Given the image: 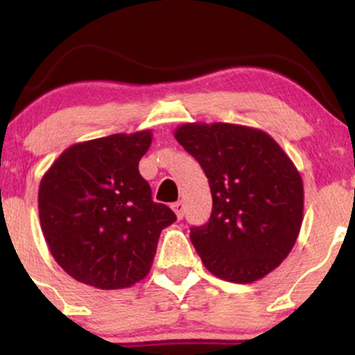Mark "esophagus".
<instances>
[{"instance_id":"1","label":"esophagus","mask_w":355,"mask_h":355,"mask_svg":"<svg viewBox=\"0 0 355 355\" xmlns=\"http://www.w3.org/2000/svg\"><path fill=\"white\" fill-rule=\"evenodd\" d=\"M172 209L175 211V215H177L178 218H182L183 217V211H185V203H183L182 200L175 202V203H172Z\"/></svg>"}]
</instances>
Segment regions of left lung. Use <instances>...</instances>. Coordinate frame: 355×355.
<instances>
[{"mask_svg": "<svg viewBox=\"0 0 355 355\" xmlns=\"http://www.w3.org/2000/svg\"><path fill=\"white\" fill-rule=\"evenodd\" d=\"M175 138L210 183L209 222L190 240L215 277L252 284L291 254L304 218V183L266 132L234 123H185Z\"/></svg>", "mask_w": 355, "mask_h": 355, "instance_id": "8db88e82", "label": "left lung"}]
</instances>
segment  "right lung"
I'll return each mask as SVG.
<instances>
[{"label":"right lung","mask_w":355,"mask_h":355,"mask_svg":"<svg viewBox=\"0 0 355 355\" xmlns=\"http://www.w3.org/2000/svg\"><path fill=\"white\" fill-rule=\"evenodd\" d=\"M152 130L81 141L43 175L40 223L51 255L73 279L103 291L148 275L158 237L177 220L138 172Z\"/></svg>","instance_id":"1"}]
</instances>
